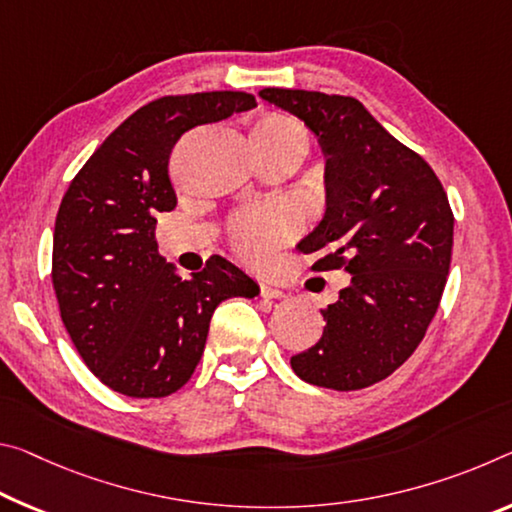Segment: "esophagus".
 <instances>
[{
	"mask_svg": "<svg viewBox=\"0 0 512 512\" xmlns=\"http://www.w3.org/2000/svg\"><path fill=\"white\" fill-rule=\"evenodd\" d=\"M259 294H262L264 298H282L285 296V291L271 285V282H259Z\"/></svg>",
	"mask_w": 512,
	"mask_h": 512,
	"instance_id": "34e87169",
	"label": "esophagus"
}]
</instances>
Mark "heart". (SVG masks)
I'll use <instances>...</instances> for the list:
<instances>
[{
    "instance_id": "heart-1",
    "label": "heart",
    "mask_w": 512,
    "mask_h": 512,
    "mask_svg": "<svg viewBox=\"0 0 512 512\" xmlns=\"http://www.w3.org/2000/svg\"><path fill=\"white\" fill-rule=\"evenodd\" d=\"M250 139H253L259 161L282 159L296 166L310 145V134L305 125L294 116L280 111H266L250 123ZM291 218L285 212H253L243 214L234 221L230 230V243L243 262L262 264L269 257L271 248L291 232Z\"/></svg>"
}]
</instances>
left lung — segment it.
Masks as SVG:
<instances>
[{
	"label": "left lung",
	"instance_id": "obj_1",
	"mask_svg": "<svg viewBox=\"0 0 512 512\" xmlns=\"http://www.w3.org/2000/svg\"><path fill=\"white\" fill-rule=\"evenodd\" d=\"M326 154V216L300 241L314 271L344 269L351 285L321 310L326 328L291 358L298 378L351 392L387 378L424 339L451 266L453 212L435 170L396 141L360 100L264 88Z\"/></svg>",
	"mask_w": 512,
	"mask_h": 512
}]
</instances>
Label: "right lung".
Instances as JSON below:
<instances>
[{
	"instance_id": "right-lung-1",
	"label": "right lung",
	"mask_w": 512,
	"mask_h": 512,
	"mask_svg": "<svg viewBox=\"0 0 512 512\" xmlns=\"http://www.w3.org/2000/svg\"><path fill=\"white\" fill-rule=\"evenodd\" d=\"M253 107L241 91L159 97L113 129L61 200L52 248L61 321L113 392H177L198 367L218 303L257 296L255 280L221 255L182 280L154 239L157 214L177 205L168 159L180 136Z\"/></svg>"
}]
</instances>
